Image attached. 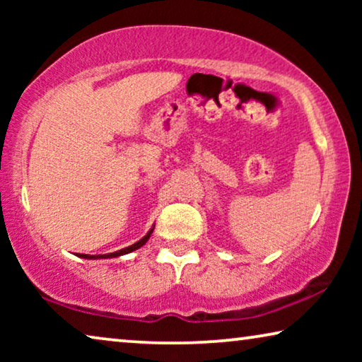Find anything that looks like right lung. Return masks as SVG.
<instances>
[{"label": "right lung", "instance_id": "add662e5", "mask_svg": "<svg viewBox=\"0 0 362 362\" xmlns=\"http://www.w3.org/2000/svg\"><path fill=\"white\" fill-rule=\"evenodd\" d=\"M153 229H155V227H153ZM153 229L148 232V234L143 237V239H140L138 242H135V244L133 245H130V247H125V249H122V250H117V252H112V254H105V255H81V257H83V259H112V257H118V255H125V254H130V252H133V250H136V249H140L141 245H145L146 242H148V239H150V235H151V232H153Z\"/></svg>", "mask_w": 362, "mask_h": 362}]
</instances>
